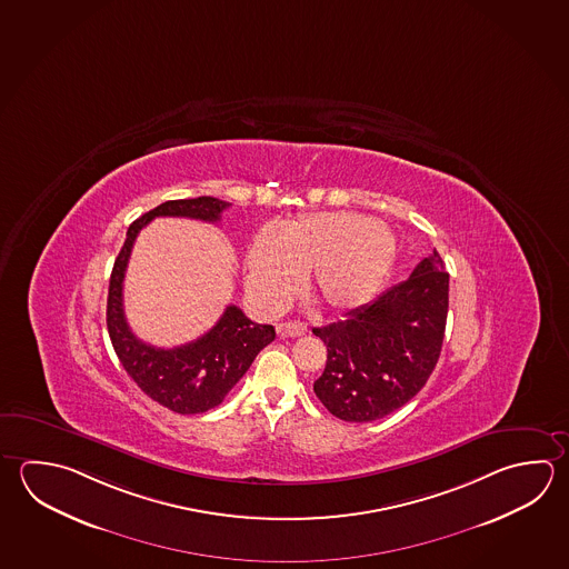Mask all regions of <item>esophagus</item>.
<instances>
[{
    "label": "esophagus",
    "mask_w": 569,
    "mask_h": 569,
    "mask_svg": "<svg viewBox=\"0 0 569 569\" xmlns=\"http://www.w3.org/2000/svg\"><path fill=\"white\" fill-rule=\"evenodd\" d=\"M277 332H279L280 339H292V337L305 335L307 327L302 322L297 321L280 322L279 327H277Z\"/></svg>",
    "instance_id": "34e87169"
}]
</instances>
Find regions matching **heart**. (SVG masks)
Masks as SVG:
<instances>
[{"mask_svg":"<svg viewBox=\"0 0 569 569\" xmlns=\"http://www.w3.org/2000/svg\"><path fill=\"white\" fill-rule=\"evenodd\" d=\"M397 240L389 228L351 210L315 212L282 230L264 228L247 252V287L262 309H279L309 272V290L331 312L359 309L393 269Z\"/></svg>","mask_w":569,"mask_h":569,"instance_id":"heart-1","label":"heart"}]
</instances>
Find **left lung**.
<instances>
[{
  "label": "left lung",
  "mask_w": 569,
  "mask_h": 569,
  "mask_svg": "<svg viewBox=\"0 0 569 569\" xmlns=\"http://www.w3.org/2000/svg\"><path fill=\"white\" fill-rule=\"evenodd\" d=\"M449 272L433 250L409 279L312 332L327 345L315 393L335 417L369 423L423 389L441 355Z\"/></svg>",
  "instance_id": "8db88e82"
}]
</instances>
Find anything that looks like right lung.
Wrapping results in <instances>:
<instances>
[{
	"instance_id": "obj_1",
	"label": "right lung",
	"mask_w": 569,
	"mask_h": 569,
	"mask_svg": "<svg viewBox=\"0 0 569 569\" xmlns=\"http://www.w3.org/2000/svg\"><path fill=\"white\" fill-rule=\"evenodd\" d=\"M230 202L212 197L168 200L134 220L126 232L110 277L106 325L118 359L136 385L156 403L180 415L207 413L224 401L248 367L269 342L274 341L272 325H257L242 310L230 305L220 321L197 341L174 349H158L140 341L130 331L124 315L126 267L136 237L156 217L197 218L218 222Z\"/></svg>"
}]
</instances>
